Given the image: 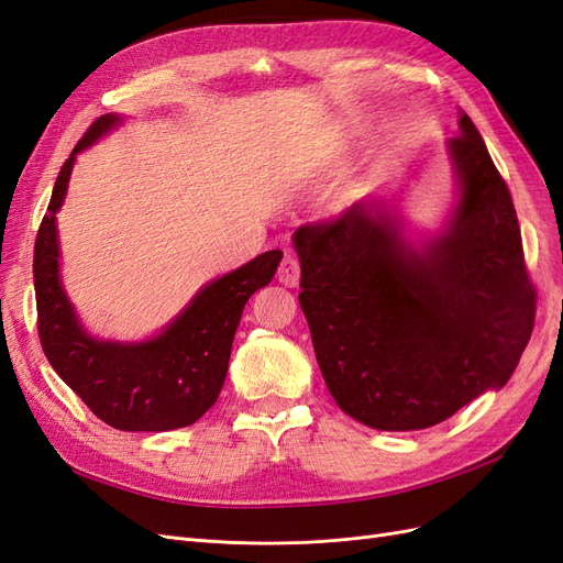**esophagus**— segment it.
I'll list each match as a JSON object with an SVG mask.
<instances>
[{
	"mask_svg": "<svg viewBox=\"0 0 563 563\" xmlns=\"http://www.w3.org/2000/svg\"><path fill=\"white\" fill-rule=\"evenodd\" d=\"M277 279L284 284V286H296L298 279H300V261L296 258V255H284L279 267H277Z\"/></svg>",
	"mask_w": 563,
	"mask_h": 563,
	"instance_id": "1",
	"label": "esophagus"
}]
</instances>
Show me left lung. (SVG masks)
Segmentation results:
<instances>
[{"mask_svg": "<svg viewBox=\"0 0 563 563\" xmlns=\"http://www.w3.org/2000/svg\"><path fill=\"white\" fill-rule=\"evenodd\" d=\"M460 203L406 249L376 203L298 228L300 308L335 404L366 428L424 430L503 387L536 323L512 195L467 114L451 139Z\"/></svg>", "mask_w": 563, "mask_h": 563, "instance_id": "8db88e82", "label": "left lung"}]
</instances>
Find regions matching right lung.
I'll list each match as a JSON object with an SVG mask.
<instances>
[{"label":"right lung","instance_id":"obj_1","mask_svg":"<svg viewBox=\"0 0 563 563\" xmlns=\"http://www.w3.org/2000/svg\"><path fill=\"white\" fill-rule=\"evenodd\" d=\"M117 122V114L96 119L65 159L51 192L32 258L37 333L48 364L96 418L124 432H166L197 422L216 404L244 305L275 277L282 251H265L201 288L172 327L147 343L119 345L89 338L60 288L56 211L77 152Z\"/></svg>","mask_w":563,"mask_h":563}]
</instances>
